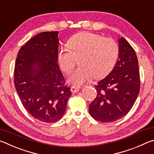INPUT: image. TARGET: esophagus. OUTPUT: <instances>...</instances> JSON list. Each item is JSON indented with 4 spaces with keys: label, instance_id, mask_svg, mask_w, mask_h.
<instances>
[{
    "label": "esophagus",
    "instance_id": "34e87169",
    "mask_svg": "<svg viewBox=\"0 0 154 154\" xmlns=\"http://www.w3.org/2000/svg\"><path fill=\"white\" fill-rule=\"evenodd\" d=\"M79 89H80V87H79V86H74V85H73V86L71 87V92L74 94V93H77V92H79Z\"/></svg>",
    "mask_w": 154,
    "mask_h": 154
}]
</instances>
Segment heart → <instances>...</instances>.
<instances>
[{"label": "heart", "mask_w": 154, "mask_h": 154, "mask_svg": "<svg viewBox=\"0 0 154 154\" xmlns=\"http://www.w3.org/2000/svg\"><path fill=\"white\" fill-rule=\"evenodd\" d=\"M69 48L58 52V62L62 71L71 72L79 60L80 66L69 75L68 82L80 85L94 77L99 79L107 75L113 69L119 54L116 41L97 34L84 32L70 38Z\"/></svg>", "instance_id": "heart-1"}]
</instances>
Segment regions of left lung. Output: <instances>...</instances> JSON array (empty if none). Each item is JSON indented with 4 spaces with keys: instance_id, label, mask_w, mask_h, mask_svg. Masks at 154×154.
Listing matches in <instances>:
<instances>
[{
    "instance_id": "1",
    "label": "left lung",
    "mask_w": 154,
    "mask_h": 154,
    "mask_svg": "<svg viewBox=\"0 0 154 154\" xmlns=\"http://www.w3.org/2000/svg\"><path fill=\"white\" fill-rule=\"evenodd\" d=\"M119 56L112 71L95 85L96 98L89 106L90 116L102 122L123 118L133 106L140 90L136 52L123 37L118 39Z\"/></svg>"
}]
</instances>
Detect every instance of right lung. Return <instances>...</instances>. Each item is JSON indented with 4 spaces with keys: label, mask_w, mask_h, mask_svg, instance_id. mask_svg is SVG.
<instances>
[{
    "label": "right lung",
    "mask_w": 154,
    "mask_h": 154,
    "mask_svg": "<svg viewBox=\"0 0 154 154\" xmlns=\"http://www.w3.org/2000/svg\"><path fill=\"white\" fill-rule=\"evenodd\" d=\"M58 32L38 34L18 51L14 84L28 113L41 122H56L66 111L71 88L58 65Z\"/></svg>",
    "instance_id": "obj_1"
}]
</instances>
